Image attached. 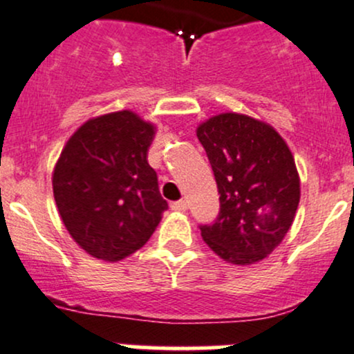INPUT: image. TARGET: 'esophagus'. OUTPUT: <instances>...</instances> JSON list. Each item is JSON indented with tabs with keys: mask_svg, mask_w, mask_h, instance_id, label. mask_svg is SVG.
<instances>
[{
	"mask_svg": "<svg viewBox=\"0 0 354 354\" xmlns=\"http://www.w3.org/2000/svg\"><path fill=\"white\" fill-rule=\"evenodd\" d=\"M169 208H171L173 211H180V213H183V211L188 209V203H186L185 200H180V201H173L171 205H169Z\"/></svg>",
	"mask_w": 354,
	"mask_h": 354,
	"instance_id": "esophagus-1",
	"label": "esophagus"
}]
</instances>
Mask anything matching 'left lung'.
I'll list each match as a JSON object with an SVG mask.
<instances>
[{
  "mask_svg": "<svg viewBox=\"0 0 354 354\" xmlns=\"http://www.w3.org/2000/svg\"><path fill=\"white\" fill-rule=\"evenodd\" d=\"M196 136L219 193V214L200 226L203 239L231 265L261 261L295 221L299 174L293 154L273 126L239 113L209 118Z\"/></svg>",
  "mask_w": 354,
  "mask_h": 354,
  "instance_id": "obj_1",
  "label": "left lung"
}]
</instances>
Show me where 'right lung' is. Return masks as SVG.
I'll list each match as a JSON object with an SVG mask.
<instances>
[{"label": "right lung", "mask_w": 354, "mask_h": 354, "mask_svg": "<svg viewBox=\"0 0 354 354\" xmlns=\"http://www.w3.org/2000/svg\"><path fill=\"white\" fill-rule=\"evenodd\" d=\"M154 129L129 109L108 113L81 124L59 154L56 206L68 233L93 258L133 254L168 209L148 163Z\"/></svg>", "instance_id": "obj_1"}]
</instances>
